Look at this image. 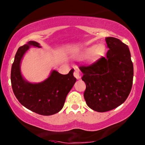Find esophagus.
Listing matches in <instances>:
<instances>
[{"mask_svg": "<svg viewBox=\"0 0 145 145\" xmlns=\"http://www.w3.org/2000/svg\"><path fill=\"white\" fill-rule=\"evenodd\" d=\"M74 76H75V78H76V79H80V71L78 70V69H75V71L74 72Z\"/></svg>", "mask_w": 145, "mask_h": 145, "instance_id": "34e87169", "label": "esophagus"}]
</instances>
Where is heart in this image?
Segmentation results:
<instances>
[{
	"label": "heart",
	"instance_id": "heart-1",
	"mask_svg": "<svg viewBox=\"0 0 145 145\" xmlns=\"http://www.w3.org/2000/svg\"><path fill=\"white\" fill-rule=\"evenodd\" d=\"M105 50L106 48L103 44H98L96 46L93 45L82 50L80 52L79 56L83 58L88 56V60L90 62L93 63L104 55Z\"/></svg>",
	"mask_w": 145,
	"mask_h": 145
}]
</instances>
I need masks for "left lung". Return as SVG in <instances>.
I'll list each match as a JSON object with an SVG mask.
<instances>
[{
	"mask_svg": "<svg viewBox=\"0 0 145 145\" xmlns=\"http://www.w3.org/2000/svg\"><path fill=\"white\" fill-rule=\"evenodd\" d=\"M106 57L89 66H80L86 84L84 97L90 108L99 112L116 108L126 100L133 83L134 67L129 48L119 39L106 38Z\"/></svg>",
	"mask_w": 145,
	"mask_h": 145,
	"instance_id": "left-lung-1",
	"label": "left lung"
}]
</instances>
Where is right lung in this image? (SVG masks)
<instances>
[{
  "label": "right lung",
  "instance_id": "1",
  "mask_svg": "<svg viewBox=\"0 0 145 145\" xmlns=\"http://www.w3.org/2000/svg\"><path fill=\"white\" fill-rule=\"evenodd\" d=\"M31 46L41 48L39 43L30 41L18 48L15 56L11 71L13 91L20 103L27 109L41 115H52L63 108L66 97L76 82V78L73 75L74 69L66 75L52 70L43 82H29L23 78L20 65L23 56Z\"/></svg>",
  "mask_w": 145,
  "mask_h": 145
}]
</instances>
